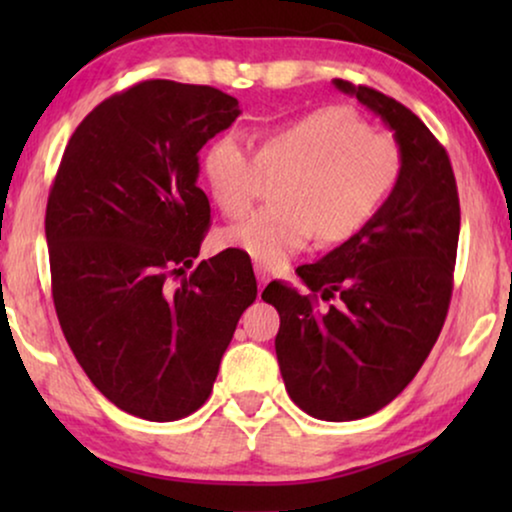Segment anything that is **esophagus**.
Masks as SVG:
<instances>
[{
	"label": "esophagus",
	"instance_id": "1",
	"mask_svg": "<svg viewBox=\"0 0 512 512\" xmlns=\"http://www.w3.org/2000/svg\"><path fill=\"white\" fill-rule=\"evenodd\" d=\"M256 279H258V289H263V286L270 282V272L261 268V265H256Z\"/></svg>",
	"mask_w": 512,
	"mask_h": 512
}]
</instances>
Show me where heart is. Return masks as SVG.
Masks as SVG:
<instances>
[{"label":"heart","instance_id":"obj_1","mask_svg":"<svg viewBox=\"0 0 512 512\" xmlns=\"http://www.w3.org/2000/svg\"><path fill=\"white\" fill-rule=\"evenodd\" d=\"M200 172L228 219L249 212L263 174H279L272 186L275 205L221 235L223 247L277 268L314 235L342 242L359 233L394 193L403 156L394 139L368 132L352 109L321 107L263 132L254 153L235 135L212 139L202 151Z\"/></svg>","mask_w":512,"mask_h":512}]
</instances>
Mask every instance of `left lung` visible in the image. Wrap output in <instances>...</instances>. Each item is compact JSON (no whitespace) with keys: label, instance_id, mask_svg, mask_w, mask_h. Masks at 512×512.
I'll list each match as a JSON object with an SVG mask.
<instances>
[{"label":"left lung","instance_id":"8db88e82","mask_svg":"<svg viewBox=\"0 0 512 512\" xmlns=\"http://www.w3.org/2000/svg\"><path fill=\"white\" fill-rule=\"evenodd\" d=\"M394 132L401 179L359 233L296 270L310 289L265 286L279 312L275 352L291 401L326 422L389 405L436 345L452 298L459 195L450 158L408 107L368 86L335 79ZM338 297L328 311L319 299Z\"/></svg>","mask_w":512,"mask_h":512}]
</instances>
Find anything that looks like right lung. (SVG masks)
<instances>
[{
    "label": "right lung",
    "mask_w": 512,
    "mask_h": 512,
    "mask_svg": "<svg viewBox=\"0 0 512 512\" xmlns=\"http://www.w3.org/2000/svg\"><path fill=\"white\" fill-rule=\"evenodd\" d=\"M237 116L235 97L212 86L137 83L83 118L48 195L62 333L88 380L149 422L188 417L207 401L256 300L251 261L237 249L186 275L209 228L198 151Z\"/></svg>",
    "instance_id": "right-lung-1"
}]
</instances>
